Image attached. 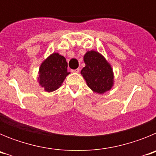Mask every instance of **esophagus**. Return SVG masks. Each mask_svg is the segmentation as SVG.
Segmentation results:
<instances>
[{
	"instance_id": "34e87169",
	"label": "esophagus",
	"mask_w": 156,
	"mask_h": 156,
	"mask_svg": "<svg viewBox=\"0 0 156 156\" xmlns=\"http://www.w3.org/2000/svg\"><path fill=\"white\" fill-rule=\"evenodd\" d=\"M80 68H77L76 69H74V70H73V73H79L80 72Z\"/></svg>"
}]
</instances>
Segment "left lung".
<instances>
[{"instance_id":"1","label":"left lung","mask_w":156,"mask_h":156,"mask_svg":"<svg viewBox=\"0 0 156 156\" xmlns=\"http://www.w3.org/2000/svg\"><path fill=\"white\" fill-rule=\"evenodd\" d=\"M86 64L81 74L87 86L96 93L109 90L113 84V73L111 66L101 55L94 51L87 52L83 57Z\"/></svg>"}]
</instances>
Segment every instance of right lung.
Instances as JSON below:
<instances>
[{
  "instance_id": "1",
  "label": "right lung",
  "mask_w": 156,
  "mask_h": 156,
  "mask_svg": "<svg viewBox=\"0 0 156 156\" xmlns=\"http://www.w3.org/2000/svg\"><path fill=\"white\" fill-rule=\"evenodd\" d=\"M68 63L63 56L58 53L51 55L41 64L39 70L40 84L48 92L57 90L61 86L66 76Z\"/></svg>"
}]
</instances>
